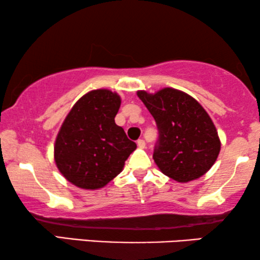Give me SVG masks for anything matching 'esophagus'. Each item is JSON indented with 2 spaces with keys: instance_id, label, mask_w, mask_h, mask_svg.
<instances>
[{
  "instance_id": "esophagus-1",
  "label": "esophagus",
  "mask_w": 260,
  "mask_h": 260,
  "mask_svg": "<svg viewBox=\"0 0 260 260\" xmlns=\"http://www.w3.org/2000/svg\"><path fill=\"white\" fill-rule=\"evenodd\" d=\"M137 145L140 147L141 149H144L145 148V141L144 140H138L137 141Z\"/></svg>"
}]
</instances>
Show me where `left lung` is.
<instances>
[{"instance_id": "left-lung-1", "label": "left lung", "mask_w": 260, "mask_h": 260, "mask_svg": "<svg viewBox=\"0 0 260 260\" xmlns=\"http://www.w3.org/2000/svg\"><path fill=\"white\" fill-rule=\"evenodd\" d=\"M159 131L152 158L170 179L186 183L205 175L218 158L221 142L207 111L186 92L165 87L137 91Z\"/></svg>"}]
</instances>
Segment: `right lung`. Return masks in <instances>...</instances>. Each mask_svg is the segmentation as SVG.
<instances>
[{"mask_svg":"<svg viewBox=\"0 0 260 260\" xmlns=\"http://www.w3.org/2000/svg\"><path fill=\"white\" fill-rule=\"evenodd\" d=\"M118 93L99 88L85 93L72 106L54 143L56 168L81 189L105 187L122 172L137 145L115 123Z\"/></svg>","mask_w":260,"mask_h":260,"instance_id":"1","label":"right lung"}]
</instances>
